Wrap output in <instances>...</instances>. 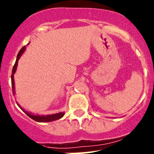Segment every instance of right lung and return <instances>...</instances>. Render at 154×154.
<instances>
[{
  "mask_svg": "<svg viewBox=\"0 0 154 154\" xmlns=\"http://www.w3.org/2000/svg\"><path fill=\"white\" fill-rule=\"evenodd\" d=\"M26 47L24 46L20 51L18 52V56H17V58H16V61H15V65H14L13 68H12V75H11V80H12V93H13V95L15 94V83H14V74L15 73L16 71V68H17V66H18V61L19 60V58L21 57V56L22 55L23 53L25 51ZM18 106L29 116V118L32 119V120L35 121V122H53V121H55V120H58V119H61V118L63 117V116L65 115L64 112H59V113H56V114H52V115H47V116H39V115H34L32 114V113L28 112L25 111L24 109H22V107L20 106L18 103H17Z\"/></svg>",
  "mask_w": 154,
  "mask_h": 154,
  "instance_id": "1",
  "label": "right lung"
}]
</instances>
